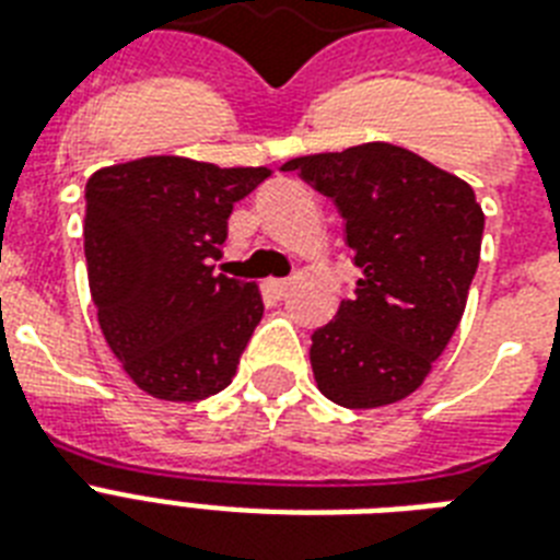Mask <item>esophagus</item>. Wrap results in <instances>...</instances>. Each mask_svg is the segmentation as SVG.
Instances as JSON below:
<instances>
[{
	"mask_svg": "<svg viewBox=\"0 0 560 560\" xmlns=\"http://www.w3.org/2000/svg\"><path fill=\"white\" fill-rule=\"evenodd\" d=\"M267 288H270V293L276 299H281V296H288V290H290V281L288 279H272V281H267Z\"/></svg>",
	"mask_w": 560,
	"mask_h": 560,
	"instance_id": "1",
	"label": "esophagus"
}]
</instances>
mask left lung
<instances>
[{
  "label": "left lung",
  "mask_w": 560,
  "mask_h": 560,
  "mask_svg": "<svg viewBox=\"0 0 560 560\" xmlns=\"http://www.w3.org/2000/svg\"><path fill=\"white\" fill-rule=\"evenodd\" d=\"M299 171L346 218L354 299L314 331L316 389L349 409L398 404L424 383L465 314L486 214L474 188L398 144L311 153Z\"/></svg>",
  "instance_id": "1"
}]
</instances>
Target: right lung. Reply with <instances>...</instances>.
Wrapping results in <instances>:
<instances>
[{
    "mask_svg": "<svg viewBox=\"0 0 560 560\" xmlns=\"http://www.w3.org/2000/svg\"><path fill=\"white\" fill-rule=\"evenodd\" d=\"M270 174L142 156L86 183L83 253L101 334L153 398L202 400L235 377L264 302L255 281L214 272V261L232 206Z\"/></svg>",
    "mask_w": 560,
    "mask_h": 560,
    "instance_id": "1",
    "label": "right lung"
}]
</instances>
